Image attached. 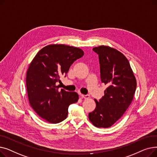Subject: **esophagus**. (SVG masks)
<instances>
[{"label":"esophagus","instance_id":"obj_1","mask_svg":"<svg viewBox=\"0 0 157 157\" xmlns=\"http://www.w3.org/2000/svg\"><path fill=\"white\" fill-rule=\"evenodd\" d=\"M81 98H85V99L89 98V95H83V94H82V95H81Z\"/></svg>","mask_w":157,"mask_h":157}]
</instances>
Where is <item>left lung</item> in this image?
<instances>
[{"instance_id":"8db88e82","label":"left lung","mask_w":157,"mask_h":157,"mask_svg":"<svg viewBox=\"0 0 157 157\" xmlns=\"http://www.w3.org/2000/svg\"><path fill=\"white\" fill-rule=\"evenodd\" d=\"M98 54L101 79L108 88L99 101L95 99L96 108L88 114L92 124L108 128L125 113L133 100L137 82L128 60L117 49L107 46L93 48Z\"/></svg>"}]
</instances>
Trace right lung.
I'll return each instance as SVG.
<instances>
[{"label":"right lung","instance_id":"add662e5","mask_svg":"<svg viewBox=\"0 0 157 157\" xmlns=\"http://www.w3.org/2000/svg\"><path fill=\"white\" fill-rule=\"evenodd\" d=\"M83 55V51L76 47L50 44L35 56L27 72L26 85L30 105L40 117L52 123L67 117L69 106L78 102V94L59 90L56 84Z\"/></svg>","mask_w":157,"mask_h":157}]
</instances>
